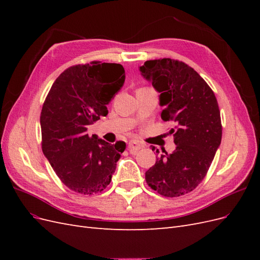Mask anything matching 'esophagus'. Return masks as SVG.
Segmentation results:
<instances>
[{
    "instance_id": "34e87169",
    "label": "esophagus",
    "mask_w": 260,
    "mask_h": 260,
    "mask_svg": "<svg viewBox=\"0 0 260 260\" xmlns=\"http://www.w3.org/2000/svg\"><path fill=\"white\" fill-rule=\"evenodd\" d=\"M142 147H143V145L140 142H138V141H130L128 144V149L131 154H136Z\"/></svg>"
}]
</instances>
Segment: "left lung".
I'll return each mask as SVG.
<instances>
[{
  "instance_id": "1",
  "label": "left lung",
  "mask_w": 260,
  "mask_h": 260,
  "mask_svg": "<svg viewBox=\"0 0 260 260\" xmlns=\"http://www.w3.org/2000/svg\"><path fill=\"white\" fill-rule=\"evenodd\" d=\"M140 72L160 92V105L165 107L160 117L175 123L170 133L177 146L171 154L161 148L162 154L156 156L155 165L145 172L146 183L165 198H178L202 182L221 143L218 102L207 82L181 60H146Z\"/></svg>"
}]
</instances>
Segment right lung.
<instances>
[{"mask_svg":"<svg viewBox=\"0 0 260 260\" xmlns=\"http://www.w3.org/2000/svg\"><path fill=\"white\" fill-rule=\"evenodd\" d=\"M123 82L120 64L93 60L64 70L45 98L42 151L59 180L76 193L98 194L111 183L125 143L109 144L86 130L108 114L106 105Z\"/></svg>","mask_w":260,"mask_h":260,"instance_id":"obj_1","label":"right lung"}]
</instances>
